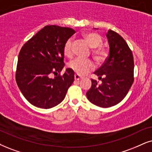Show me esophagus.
Segmentation results:
<instances>
[{"instance_id":"esophagus-1","label":"esophagus","mask_w":152,"mask_h":152,"mask_svg":"<svg viewBox=\"0 0 152 152\" xmlns=\"http://www.w3.org/2000/svg\"><path fill=\"white\" fill-rule=\"evenodd\" d=\"M81 77H80V76H78V75H77V74H75V76H74V80H80V79H81Z\"/></svg>"}]
</instances>
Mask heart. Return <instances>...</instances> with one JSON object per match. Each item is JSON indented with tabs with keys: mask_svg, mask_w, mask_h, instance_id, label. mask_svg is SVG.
<instances>
[{
	"mask_svg": "<svg viewBox=\"0 0 152 152\" xmlns=\"http://www.w3.org/2000/svg\"><path fill=\"white\" fill-rule=\"evenodd\" d=\"M86 41L93 50V55L98 62L104 60L107 57V51L104 48L100 47L102 45V39L97 34L94 33H87L83 36ZM73 41L72 38H69L65 42L63 52L66 57H71L73 55L72 50ZM69 66L73 72L78 76H83L95 68V64L91 60L77 58L69 64Z\"/></svg>",
	"mask_w": 152,
	"mask_h": 152,
	"instance_id": "obj_1",
	"label": "heart"
}]
</instances>
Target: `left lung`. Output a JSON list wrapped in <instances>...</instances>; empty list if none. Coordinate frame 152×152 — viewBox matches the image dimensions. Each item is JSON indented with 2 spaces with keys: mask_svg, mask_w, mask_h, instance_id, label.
<instances>
[{
  "mask_svg": "<svg viewBox=\"0 0 152 152\" xmlns=\"http://www.w3.org/2000/svg\"><path fill=\"white\" fill-rule=\"evenodd\" d=\"M109 45V57L94 72L102 83L92 79L86 93L88 100L97 106L107 108L121 102L134 81V60L132 51L121 36L114 31L106 34Z\"/></svg>",
  "mask_w": 152,
  "mask_h": 152,
  "instance_id": "8db88e82",
  "label": "left lung"
}]
</instances>
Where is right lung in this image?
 I'll list each match as a JSON object with an SVG mask.
<instances>
[{
  "instance_id": "add662e5",
  "label": "right lung",
  "mask_w": 152,
  "mask_h": 152,
  "mask_svg": "<svg viewBox=\"0 0 152 152\" xmlns=\"http://www.w3.org/2000/svg\"><path fill=\"white\" fill-rule=\"evenodd\" d=\"M75 33L71 28L49 25L22 46L16 81L25 98L34 106L50 109L64 99L74 80V72L68 68L63 76L59 75L64 66L63 48ZM53 74L56 75L55 78L51 77Z\"/></svg>"
}]
</instances>
